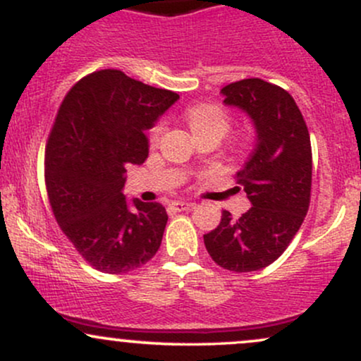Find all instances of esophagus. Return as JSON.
<instances>
[{
  "label": "esophagus",
  "instance_id": "obj_1",
  "mask_svg": "<svg viewBox=\"0 0 361 361\" xmlns=\"http://www.w3.org/2000/svg\"><path fill=\"white\" fill-rule=\"evenodd\" d=\"M171 207L178 212H183V210H192L195 209V204L192 202H181V200H176V202H171Z\"/></svg>",
  "mask_w": 361,
  "mask_h": 361
}]
</instances>
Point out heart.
Segmentation results:
<instances>
[{
	"label": "heart",
	"instance_id": "obj_1",
	"mask_svg": "<svg viewBox=\"0 0 361 361\" xmlns=\"http://www.w3.org/2000/svg\"><path fill=\"white\" fill-rule=\"evenodd\" d=\"M185 120L188 123L190 130L193 132L195 137H200V135H217L219 139H222L231 128L229 115L226 114V110L222 106L214 105V103H200V105L192 106V109L186 110ZM163 130V123L152 128V144H156L159 140Z\"/></svg>",
	"mask_w": 361,
	"mask_h": 361
}]
</instances>
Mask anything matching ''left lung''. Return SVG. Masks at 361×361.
I'll use <instances>...</instances> for the list:
<instances>
[{
	"label": "left lung",
	"mask_w": 361,
	"mask_h": 361,
	"mask_svg": "<svg viewBox=\"0 0 361 361\" xmlns=\"http://www.w3.org/2000/svg\"><path fill=\"white\" fill-rule=\"evenodd\" d=\"M224 105L251 118L256 144L235 173L251 209L239 219L224 210L221 224L204 235L210 258L224 270L246 273L268 267L300 229L310 202L312 151L295 100L259 78L221 90Z\"/></svg>",
	"instance_id": "8db88e82"
}]
</instances>
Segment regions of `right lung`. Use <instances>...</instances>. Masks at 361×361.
<instances>
[{
	"label": "right lung",
	"instance_id": "add662e5",
	"mask_svg": "<svg viewBox=\"0 0 361 361\" xmlns=\"http://www.w3.org/2000/svg\"><path fill=\"white\" fill-rule=\"evenodd\" d=\"M178 100L173 91L103 69L62 102L45 149V185L62 233L97 270H137L159 250L166 210L128 202L123 186L127 168L147 159L146 130Z\"/></svg>",
	"mask_w": 361,
	"mask_h": 361
}]
</instances>
